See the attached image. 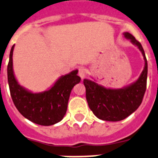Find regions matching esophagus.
Wrapping results in <instances>:
<instances>
[{
    "label": "esophagus",
    "mask_w": 158,
    "mask_h": 158,
    "mask_svg": "<svg viewBox=\"0 0 158 158\" xmlns=\"http://www.w3.org/2000/svg\"><path fill=\"white\" fill-rule=\"evenodd\" d=\"M86 75H87V72H86L85 69L83 68V67H80V68L79 69V76L83 79L85 78Z\"/></svg>",
    "instance_id": "esophagus-1"
}]
</instances>
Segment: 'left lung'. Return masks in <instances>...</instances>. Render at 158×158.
Masks as SVG:
<instances>
[{"label": "left lung", "mask_w": 158, "mask_h": 158, "mask_svg": "<svg viewBox=\"0 0 158 158\" xmlns=\"http://www.w3.org/2000/svg\"><path fill=\"white\" fill-rule=\"evenodd\" d=\"M123 35L137 46L144 58V69L138 79L129 85L117 89L99 85L93 80L83 79L90 109L96 117L106 121H120L130 116L140 105L146 90L148 63L142 46L128 32L123 33Z\"/></svg>", "instance_id": "8db88e82"}]
</instances>
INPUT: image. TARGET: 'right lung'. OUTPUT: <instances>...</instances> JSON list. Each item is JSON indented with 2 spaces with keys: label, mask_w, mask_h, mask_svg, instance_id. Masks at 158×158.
<instances>
[{
  "label": "right lung",
  "mask_w": 158,
  "mask_h": 158,
  "mask_svg": "<svg viewBox=\"0 0 158 158\" xmlns=\"http://www.w3.org/2000/svg\"><path fill=\"white\" fill-rule=\"evenodd\" d=\"M12 46L7 67L8 83L12 99L17 109L25 118L43 126L53 125L63 120L67 112L71 90L81 78L78 70L62 75L46 91L33 92L18 83L13 67Z\"/></svg>",
  "instance_id": "add662e5"
}]
</instances>
